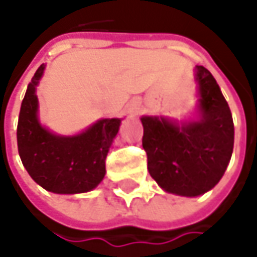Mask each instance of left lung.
Returning a JSON list of instances; mask_svg holds the SVG:
<instances>
[{
	"instance_id": "1",
	"label": "left lung",
	"mask_w": 257,
	"mask_h": 257,
	"mask_svg": "<svg viewBox=\"0 0 257 257\" xmlns=\"http://www.w3.org/2000/svg\"><path fill=\"white\" fill-rule=\"evenodd\" d=\"M197 118L177 121L143 115V149L150 176L164 192L196 197L212 190L230 162L234 125L212 73L196 65Z\"/></svg>"
}]
</instances>
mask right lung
Wrapping results in <instances>:
<instances>
[{
    "mask_svg": "<svg viewBox=\"0 0 257 257\" xmlns=\"http://www.w3.org/2000/svg\"><path fill=\"white\" fill-rule=\"evenodd\" d=\"M45 65L35 71L21 103L17 143L25 170L43 189L57 194H77L95 189L105 174V157L121 118H101L81 133L60 136L38 118L37 85Z\"/></svg>",
    "mask_w": 257,
    "mask_h": 257,
    "instance_id": "obj_1",
    "label": "right lung"
}]
</instances>
